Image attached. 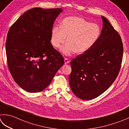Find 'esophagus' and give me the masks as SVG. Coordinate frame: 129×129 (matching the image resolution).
I'll list each match as a JSON object with an SVG mask.
<instances>
[{
  "mask_svg": "<svg viewBox=\"0 0 129 129\" xmlns=\"http://www.w3.org/2000/svg\"><path fill=\"white\" fill-rule=\"evenodd\" d=\"M64 62H65V64H67L69 62V60H68V58H65L64 59Z\"/></svg>",
  "mask_w": 129,
  "mask_h": 129,
  "instance_id": "34e87169",
  "label": "esophagus"
}]
</instances>
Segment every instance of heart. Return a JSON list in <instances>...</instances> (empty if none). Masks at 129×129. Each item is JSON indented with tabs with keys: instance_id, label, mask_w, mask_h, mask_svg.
Listing matches in <instances>:
<instances>
[{
	"instance_id": "b5f03b06",
	"label": "heart",
	"mask_w": 129,
	"mask_h": 129,
	"mask_svg": "<svg viewBox=\"0 0 129 129\" xmlns=\"http://www.w3.org/2000/svg\"><path fill=\"white\" fill-rule=\"evenodd\" d=\"M100 34L101 28L97 24L90 23L81 17L70 16L62 20L61 27H52L51 42L54 47L58 48L67 37V42L61 47V52L67 56L74 52L80 54L94 45Z\"/></svg>"
}]
</instances>
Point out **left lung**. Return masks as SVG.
Returning <instances> with one entry per match:
<instances>
[{"label":"left lung","instance_id":"8db88e82","mask_svg":"<svg viewBox=\"0 0 129 129\" xmlns=\"http://www.w3.org/2000/svg\"><path fill=\"white\" fill-rule=\"evenodd\" d=\"M101 17L103 28L96 42L70 62V87L83 100L93 99L105 92L115 81L121 66V38L106 18Z\"/></svg>","mask_w":129,"mask_h":129}]
</instances>
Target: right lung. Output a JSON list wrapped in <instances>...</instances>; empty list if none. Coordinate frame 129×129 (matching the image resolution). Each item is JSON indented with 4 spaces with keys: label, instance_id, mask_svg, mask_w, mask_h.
<instances>
[{
    "label": "right lung",
    "instance_id": "add662e5",
    "mask_svg": "<svg viewBox=\"0 0 129 129\" xmlns=\"http://www.w3.org/2000/svg\"><path fill=\"white\" fill-rule=\"evenodd\" d=\"M62 12L60 8L31 9L9 29L8 66L14 81L27 92L45 89L64 64L62 56L50 42L53 24Z\"/></svg>",
    "mask_w": 129,
    "mask_h": 129
}]
</instances>
